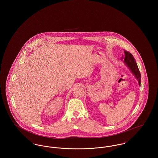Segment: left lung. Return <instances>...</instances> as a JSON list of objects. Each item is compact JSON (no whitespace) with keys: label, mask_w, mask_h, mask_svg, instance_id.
Returning a JSON list of instances; mask_svg holds the SVG:
<instances>
[{"label":"left lung","mask_w":158,"mask_h":158,"mask_svg":"<svg viewBox=\"0 0 158 158\" xmlns=\"http://www.w3.org/2000/svg\"><path fill=\"white\" fill-rule=\"evenodd\" d=\"M124 53H125V57H122V59L123 60L124 63L131 70L132 73L135 76L136 79L138 80L139 85L140 86V81H141L140 73L139 70V68L137 67L135 59L133 57V55L130 53L129 52L125 50Z\"/></svg>","instance_id":"1"}]
</instances>
